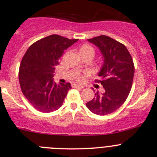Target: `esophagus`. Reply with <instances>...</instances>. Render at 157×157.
<instances>
[{"label":"esophagus","mask_w":157,"mask_h":157,"mask_svg":"<svg viewBox=\"0 0 157 157\" xmlns=\"http://www.w3.org/2000/svg\"><path fill=\"white\" fill-rule=\"evenodd\" d=\"M72 87H74V88H78V89H84L83 86H79V85H77V84H73L72 85Z\"/></svg>","instance_id":"esophagus-1"}]
</instances>
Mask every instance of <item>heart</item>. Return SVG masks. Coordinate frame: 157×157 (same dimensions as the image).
Instances as JSON below:
<instances>
[{"label":"heart","mask_w":157,"mask_h":157,"mask_svg":"<svg viewBox=\"0 0 157 157\" xmlns=\"http://www.w3.org/2000/svg\"><path fill=\"white\" fill-rule=\"evenodd\" d=\"M80 52H91V53L94 54V51L93 48L91 46H89V45H84V46H82L80 48ZM87 75L88 73H86L83 75H79V76L77 77V80L80 81V82H83L86 80V75Z\"/></svg>","instance_id":"heart-1"}]
</instances>
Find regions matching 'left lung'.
I'll use <instances>...</instances> for the list:
<instances>
[{
	"mask_svg": "<svg viewBox=\"0 0 157 157\" xmlns=\"http://www.w3.org/2000/svg\"><path fill=\"white\" fill-rule=\"evenodd\" d=\"M100 48L104 63L98 75L101 80L95 82L103 87V93H95V97L86 103L91 112L97 115L113 113L121 106L132 87L134 65L125 45L105 35L88 39Z\"/></svg>",
	"mask_w": 157,
	"mask_h": 157,
	"instance_id": "left-lung-1",
	"label": "left lung"
}]
</instances>
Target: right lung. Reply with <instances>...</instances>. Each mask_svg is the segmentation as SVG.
<instances>
[{"instance_id":"right-lung-1","label":"right lung","mask_w":157,"mask_h":157,"mask_svg":"<svg viewBox=\"0 0 157 157\" xmlns=\"http://www.w3.org/2000/svg\"><path fill=\"white\" fill-rule=\"evenodd\" d=\"M78 39L52 35L36 41L27 49L19 68L21 91L29 103L44 113L55 111L62 106L71 84L54 82L55 66L64 50Z\"/></svg>"}]
</instances>
